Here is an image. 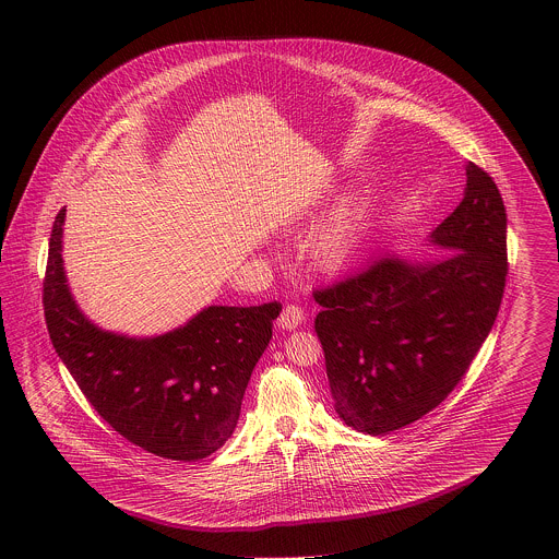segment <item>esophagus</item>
<instances>
[{"label":"esophagus","mask_w":559,"mask_h":559,"mask_svg":"<svg viewBox=\"0 0 559 559\" xmlns=\"http://www.w3.org/2000/svg\"><path fill=\"white\" fill-rule=\"evenodd\" d=\"M304 320H306L304 308L297 306V304H289V306L283 308V312H281V317H278V326H283V329H295V326H299Z\"/></svg>","instance_id":"esophagus-1"}]
</instances>
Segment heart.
I'll return each instance as SVG.
<instances>
[{
  "instance_id": "obj_1",
  "label": "heart",
  "mask_w": 559,
  "mask_h": 559,
  "mask_svg": "<svg viewBox=\"0 0 559 559\" xmlns=\"http://www.w3.org/2000/svg\"><path fill=\"white\" fill-rule=\"evenodd\" d=\"M356 242V215L342 210L326 222L310 242L312 260L324 270H337L346 264Z\"/></svg>"
}]
</instances>
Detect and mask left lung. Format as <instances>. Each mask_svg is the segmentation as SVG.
<instances>
[{"instance_id": "8db88e82", "label": "left lung", "mask_w": 559, "mask_h": 559, "mask_svg": "<svg viewBox=\"0 0 559 559\" xmlns=\"http://www.w3.org/2000/svg\"><path fill=\"white\" fill-rule=\"evenodd\" d=\"M456 210L431 233L442 253L383 255L312 295L337 415L371 436L421 419L451 394L506 292L507 213L490 174L467 163Z\"/></svg>"}]
</instances>
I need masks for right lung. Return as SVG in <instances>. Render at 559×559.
Here are the masks:
<instances>
[{
    "label": "right lung",
    "mask_w": 559,
    "mask_h": 559,
    "mask_svg": "<svg viewBox=\"0 0 559 559\" xmlns=\"http://www.w3.org/2000/svg\"><path fill=\"white\" fill-rule=\"evenodd\" d=\"M62 224L64 210L50 235L44 314L83 396L128 442L163 459L187 463L222 449L283 306H212L151 340L108 333L81 314L67 287Z\"/></svg>",
    "instance_id": "right-lung-1"
}]
</instances>
